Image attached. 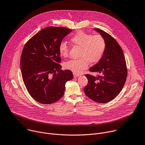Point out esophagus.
Segmentation results:
<instances>
[{
  "label": "esophagus",
  "instance_id": "1",
  "mask_svg": "<svg viewBox=\"0 0 145 145\" xmlns=\"http://www.w3.org/2000/svg\"><path fill=\"white\" fill-rule=\"evenodd\" d=\"M80 75H79V74H75V73H74V78H76V77H78V76H79Z\"/></svg>",
  "mask_w": 145,
  "mask_h": 145
}]
</instances>
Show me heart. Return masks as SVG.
Returning a JSON list of instances; mask_svg holds the SVG:
<instances>
[{
  "label": "heart",
  "instance_id": "obj_1",
  "mask_svg": "<svg viewBox=\"0 0 145 145\" xmlns=\"http://www.w3.org/2000/svg\"><path fill=\"white\" fill-rule=\"evenodd\" d=\"M75 45L81 47L78 59H71L65 63L66 69L75 74H80L88 67L90 61L95 63L102 57L106 47L103 38L100 35H91L82 31H78L71 38ZM60 55L63 57L68 55L69 47L65 42H62L58 48Z\"/></svg>",
  "mask_w": 145,
  "mask_h": 145
}]
</instances>
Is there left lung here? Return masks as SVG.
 <instances>
[{
	"label": "left lung",
	"mask_w": 145,
	"mask_h": 145,
	"mask_svg": "<svg viewBox=\"0 0 145 145\" xmlns=\"http://www.w3.org/2000/svg\"><path fill=\"white\" fill-rule=\"evenodd\" d=\"M93 30L103 38L106 47L101 59L89 69L99 75H86L88 84L84 92L93 101L105 103L113 100L123 88L127 74L126 63L123 51L116 40L99 28Z\"/></svg>",
	"instance_id": "obj_1"
}]
</instances>
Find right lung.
Masks as SVG:
<instances>
[{
	"label": "right lung",
	"instance_id": "add662e5",
	"mask_svg": "<svg viewBox=\"0 0 145 145\" xmlns=\"http://www.w3.org/2000/svg\"><path fill=\"white\" fill-rule=\"evenodd\" d=\"M72 30L48 27L25 44L20 58L23 80L30 95L42 104H51L64 95L65 84L73 78L69 70L62 71L59 46Z\"/></svg>",
	"mask_w": 145,
	"mask_h": 145
}]
</instances>
